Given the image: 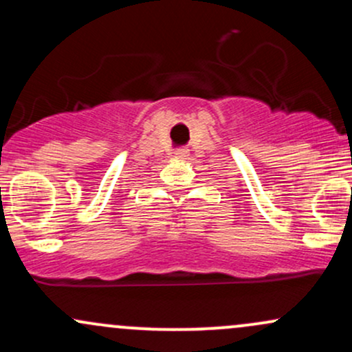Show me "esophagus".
<instances>
[{"mask_svg":"<svg viewBox=\"0 0 352 352\" xmlns=\"http://www.w3.org/2000/svg\"><path fill=\"white\" fill-rule=\"evenodd\" d=\"M188 155H190L188 148H177V151H175V159L185 160V159H187Z\"/></svg>","mask_w":352,"mask_h":352,"instance_id":"obj_1","label":"esophagus"}]
</instances>
